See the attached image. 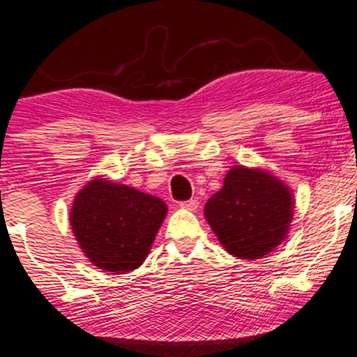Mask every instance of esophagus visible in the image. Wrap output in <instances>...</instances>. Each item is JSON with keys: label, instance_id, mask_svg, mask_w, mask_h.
<instances>
[{"label": "esophagus", "instance_id": "esophagus-1", "mask_svg": "<svg viewBox=\"0 0 357 357\" xmlns=\"http://www.w3.org/2000/svg\"><path fill=\"white\" fill-rule=\"evenodd\" d=\"M179 206H181L183 209H188V211H196L199 203H197V199H188V201H183Z\"/></svg>", "mask_w": 357, "mask_h": 357}]
</instances>
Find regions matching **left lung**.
I'll use <instances>...</instances> for the list:
<instances>
[{
    "label": "left lung",
    "mask_w": 357,
    "mask_h": 357,
    "mask_svg": "<svg viewBox=\"0 0 357 357\" xmlns=\"http://www.w3.org/2000/svg\"><path fill=\"white\" fill-rule=\"evenodd\" d=\"M294 195L284 181L261 169L233 166L209 197L204 218L222 248L238 259H261L287 238Z\"/></svg>",
    "instance_id": "8db88e82"
}]
</instances>
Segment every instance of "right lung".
<instances>
[{
	"mask_svg": "<svg viewBox=\"0 0 357 357\" xmlns=\"http://www.w3.org/2000/svg\"><path fill=\"white\" fill-rule=\"evenodd\" d=\"M166 214L160 197L96 176L75 196L70 225L94 266L126 274L144 263Z\"/></svg>",
	"mask_w": 357,
	"mask_h": 357,
	"instance_id": "add662e5",
	"label": "right lung"
}]
</instances>
